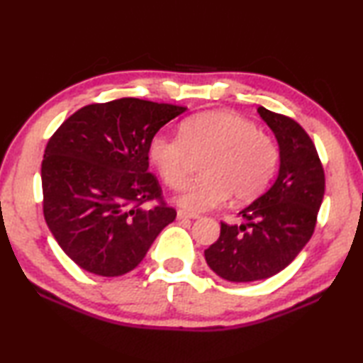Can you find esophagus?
<instances>
[{
	"instance_id": "esophagus-1",
	"label": "esophagus",
	"mask_w": 363,
	"mask_h": 363,
	"mask_svg": "<svg viewBox=\"0 0 363 363\" xmlns=\"http://www.w3.org/2000/svg\"><path fill=\"white\" fill-rule=\"evenodd\" d=\"M196 218H199V214H190L187 211L177 210V219H196Z\"/></svg>"
}]
</instances>
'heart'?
I'll use <instances>...</instances> for the list:
<instances>
[{
	"label": "heart",
	"mask_w": 363,
	"mask_h": 363,
	"mask_svg": "<svg viewBox=\"0 0 363 363\" xmlns=\"http://www.w3.org/2000/svg\"><path fill=\"white\" fill-rule=\"evenodd\" d=\"M149 160L171 189L187 182L192 160H200L199 181L182 190L177 203L200 213L235 201L256 199L277 169L280 152L275 140L259 133L253 121L220 110H208L184 120L179 138L158 133L149 140Z\"/></svg>",
	"instance_id": "1"
}]
</instances>
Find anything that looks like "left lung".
I'll return each instance as SVG.
<instances>
[{
  "instance_id": "obj_1",
  "label": "left lung",
  "mask_w": 363,
  "mask_h": 363,
  "mask_svg": "<svg viewBox=\"0 0 363 363\" xmlns=\"http://www.w3.org/2000/svg\"><path fill=\"white\" fill-rule=\"evenodd\" d=\"M257 113L279 143V176L238 213L245 223H220L219 238L205 250L213 272L237 284L272 277L299 255L314 233L325 194L323 168L309 134L285 115L264 107Z\"/></svg>"
}]
</instances>
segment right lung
I'll return each mask as SVG.
<instances>
[{
	"mask_svg": "<svg viewBox=\"0 0 363 363\" xmlns=\"http://www.w3.org/2000/svg\"><path fill=\"white\" fill-rule=\"evenodd\" d=\"M186 107L123 97L91 104L49 139L41 163L43 213L79 267L118 277L144 259L176 210L149 173V140ZM145 201L159 203L145 211Z\"/></svg>",
	"mask_w": 363,
	"mask_h": 363,
	"instance_id": "add662e5",
	"label": "right lung"
}]
</instances>
